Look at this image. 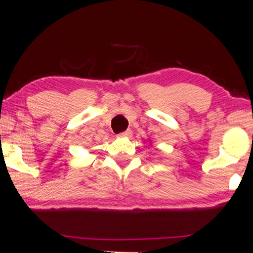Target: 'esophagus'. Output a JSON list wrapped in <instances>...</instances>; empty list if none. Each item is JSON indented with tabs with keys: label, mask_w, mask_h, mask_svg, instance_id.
I'll use <instances>...</instances> for the list:
<instances>
[{
	"label": "esophagus",
	"mask_w": 253,
	"mask_h": 253,
	"mask_svg": "<svg viewBox=\"0 0 253 253\" xmlns=\"http://www.w3.org/2000/svg\"><path fill=\"white\" fill-rule=\"evenodd\" d=\"M132 134V131L131 130H126L124 132H121V133L118 134V138H129Z\"/></svg>",
	"instance_id": "esophagus-1"
}]
</instances>
